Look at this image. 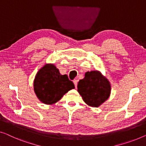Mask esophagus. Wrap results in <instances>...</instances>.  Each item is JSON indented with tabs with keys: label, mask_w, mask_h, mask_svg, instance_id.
I'll return each mask as SVG.
<instances>
[{
	"label": "esophagus",
	"mask_w": 146,
	"mask_h": 146,
	"mask_svg": "<svg viewBox=\"0 0 146 146\" xmlns=\"http://www.w3.org/2000/svg\"><path fill=\"white\" fill-rule=\"evenodd\" d=\"M77 80H76V79H74L73 80V83H74V84H75V88H77Z\"/></svg>",
	"instance_id": "1"
}]
</instances>
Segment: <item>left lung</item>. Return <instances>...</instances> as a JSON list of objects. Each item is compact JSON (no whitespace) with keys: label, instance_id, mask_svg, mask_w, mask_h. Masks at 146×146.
<instances>
[{"label":"left lung","instance_id":"1","mask_svg":"<svg viewBox=\"0 0 146 146\" xmlns=\"http://www.w3.org/2000/svg\"><path fill=\"white\" fill-rule=\"evenodd\" d=\"M78 92L84 102L92 107H98L110 97L111 85L98 71H88L77 84Z\"/></svg>","mask_w":146,"mask_h":146}]
</instances>
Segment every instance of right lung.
<instances>
[{"label":"right lung","mask_w":146,"mask_h":146,"mask_svg":"<svg viewBox=\"0 0 146 146\" xmlns=\"http://www.w3.org/2000/svg\"><path fill=\"white\" fill-rule=\"evenodd\" d=\"M75 88L66 75H62L54 64H46L34 80V90L39 100L45 104H55L66 93Z\"/></svg>","instance_id":"add662e5"}]
</instances>
